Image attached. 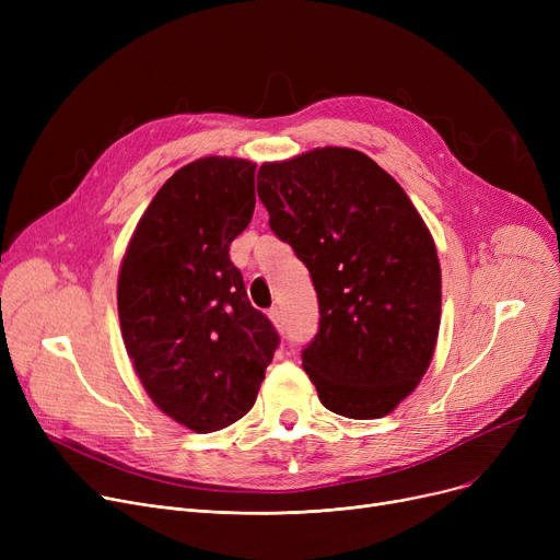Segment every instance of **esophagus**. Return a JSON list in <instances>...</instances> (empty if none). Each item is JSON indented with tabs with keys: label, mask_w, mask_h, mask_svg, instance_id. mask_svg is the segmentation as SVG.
Returning a JSON list of instances; mask_svg holds the SVG:
<instances>
[{
	"label": "esophagus",
	"mask_w": 560,
	"mask_h": 560,
	"mask_svg": "<svg viewBox=\"0 0 560 560\" xmlns=\"http://www.w3.org/2000/svg\"><path fill=\"white\" fill-rule=\"evenodd\" d=\"M268 317L272 319V325H275L277 329H281V325H283V317H281V311H279V308H270Z\"/></svg>",
	"instance_id": "obj_1"
}]
</instances>
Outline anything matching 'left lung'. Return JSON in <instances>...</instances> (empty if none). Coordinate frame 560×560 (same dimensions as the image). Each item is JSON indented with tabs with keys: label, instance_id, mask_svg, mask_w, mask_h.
<instances>
[{
	"label": "left lung",
	"instance_id": "8db88e82",
	"mask_svg": "<svg viewBox=\"0 0 560 560\" xmlns=\"http://www.w3.org/2000/svg\"><path fill=\"white\" fill-rule=\"evenodd\" d=\"M270 229L306 265L319 331L302 365L322 406L384 418L431 365L443 279L431 231L393 176L349 147L262 163Z\"/></svg>",
	"mask_w": 560,
	"mask_h": 560
}]
</instances>
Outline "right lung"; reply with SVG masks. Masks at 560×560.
I'll list each match as a JSON object with an SVG mask.
<instances>
[{"label":"right lung","instance_id":"right-lung-1","mask_svg":"<svg viewBox=\"0 0 560 560\" xmlns=\"http://www.w3.org/2000/svg\"><path fill=\"white\" fill-rule=\"evenodd\" d=\"M256 163L203 156L147 206L117 277L122 340L144 393L195 433L238 422L279 336L256 311L229 245L256 206Z\"/></svg>","mask_w":560,"mask_h":560}]
</instances>
